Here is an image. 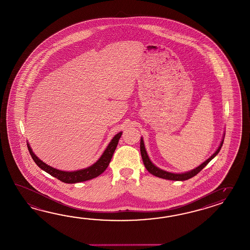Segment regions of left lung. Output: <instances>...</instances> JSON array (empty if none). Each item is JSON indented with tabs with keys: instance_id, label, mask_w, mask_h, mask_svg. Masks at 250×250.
<instances>
[{
	"instance_id": "8db88e82",
	"label": "left lung",
	"mask_w": 250,
	"mask_h": 250,
	"mask_svg": "<svg viewBox=\"0 0 250 250\" xmlns=\"http://www.w3.org/2000/svg\"><path fill=\"white\" fill-rule=\"evenodd\" d=\"M224 137H225V133L223 134V138H222L221 144L219 146V147L217 148V150L215 151L214 153H213L207 160H205L203 164H201L197 167H195V168L192 169V170H190V171H188V172H185V173H171V172L165 171V170H163V169L157 167V166H155V165L152 163V161H151L150 158H149L147 153H146L145 145H144V140H143L142 137H141V140H140V153H141V157H142V160H143V163H144V166H145L146 168V170H147L150 174H153V175H155V176H157V177H159V178L167 179V180H188V179L193 177L194 175H196L202 169L204 168V167L207 166V164H208L211 159H213V158L218 155V153L221 150V146H222V144H223Z\"/></svg>"
}]
</instances>
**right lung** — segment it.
I'll return each instance as SVG.
<instances>
[{"instance_id":"obj_1","label":"right lung","mask_w":250,"mask_h":250,"mask_svg":"<svg viewBox=\"0 0 250 250\" xmlns=\"http://www.w3.org/2000/svg\"><path fill=\"white\" fill-rule=\"evenodd\" d=\"M122 132L117 133L112 140H110L109 145L104 151L103 155L100 157L99 159L96 162L93 164L92 166L88 167L86 168L80 169L76 171H62L59 169L54 168L52 167L48 166L46 163L43 162L39 157L36 156L31 149V146H29V142H27V146L29 148V154L31 157L33 158L34 162L37 164L39 167H41L42 170L47 172V174H51L54 177L58 178V180L65 183V184H76V183H80V182H84V181L91 180L93 178H95L99 176L100 174H103L106 168L108 167L109 164L114 151L116 149L117 145L119 140L122 137Z\"/></svg>"}]
</instances>
